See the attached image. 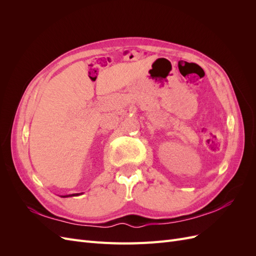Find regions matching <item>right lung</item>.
I'll list each match as a JSON object with an SVG mask.
<instances>
[{
  "instance_id": "obj_1",
  "label": "right lung",
  "mask_w": 256,
  "mask_h": 256,
  "mask_svg": "<svg viewBox=\"0 0 256 256\" xmlns=\"http://www.w3.org/2000/svg\"><path fill=\"white\" fill-rule=\"evenodd\" d=\"M80 193H76V194H69V196H63V198H67V196H79Z\"/></svg>"
}]
</instances>
